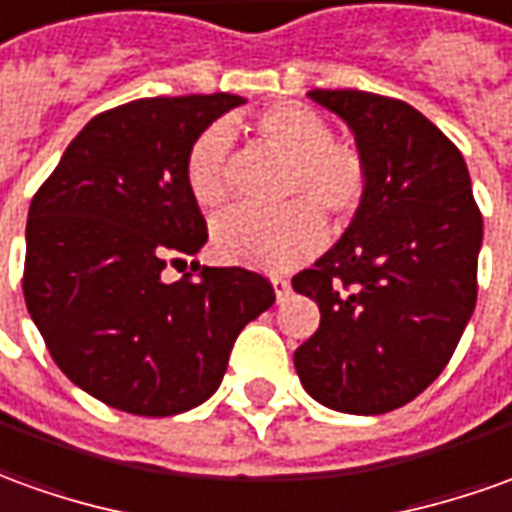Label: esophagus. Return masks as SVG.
Returning a JSON list of instances; mask_svg holds the SVG:
<instances>
[{"label": "esophagus", "mask_w": 512, "mask_h": 512, "mask_svg": "<svg viewBox=\"0 0 512 512\" xmlns=\"http://www.w3.org/2000/svg\"><path fill=\"white\" fill-rule=\"evenodd\" d=\"M270 281H273V290H276L278 301H284V298L290 295V281H287L284 276H273Z\"/></svg>", "instance_id": "obj_1"}]
</instances>
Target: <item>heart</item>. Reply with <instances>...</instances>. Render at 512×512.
Listing matches in <instances>:
<instances>
[{
	"instance_id": "b5f03b06",
	"label": "heart",
	"mask_w": 512,
	"mask_h": 512,
	"mask_svg": "<svg viewBox=\"0 0 512 512\" xmlns=\"http://www.w3.org/2000/svg\"><path fill=\"white\" fill-rule=\"evenodd\" d=\"M253 128L270 147L292 158L278 211L234 209L214 222L211 242L222 262L290 270L315 256L326 242V220L348 225L370 195L368 158L359 147L334 142L331 125L301 102H276L256 114ZM231 130L211 125L186 153V186L203 209H220L228 186Z\"/></svg>"
}]
</instances>
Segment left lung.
<instances>
[{"label": "left lung", "mask_w": 512, "mask_h": 512, "mask_svg": "<svg viewBox=\"0 0 512 512\" xmlns=\"http://www.w3.org/2000/svg\"><path fill=\"white\" fill-rule=\"evenodd\" d=\"M309 97L354 130L370 195L340 242L292 278L320 306L295 370L323 407L382 415L421 396L463 337L482 214L463 155L421 111L354 88Z\"/></svg>", "instance_id": "left-lung-1"}]
</instances>
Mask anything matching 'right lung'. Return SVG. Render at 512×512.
Wrapping results in <instances>:
<instances>
[{
    "label": "right lung",
    "mask_w": 512,
    "mask_h": 512,
    "mask_svg": "<svg viewBox=\"0 0 512 512\" xmlns=\"http://www.w3.org/2000/svg\"><path fill=\"white\" fill-rule=\"evenodd\" d=\"M236 94L144 97L74 136L27 217L24 301L55 365L88 396L164 418L220 387L239 331L276 303L245 267L178 281L209 228L186 186V153Z\"/></svg>",
    "instance_id": "right-lung-1"
}]
</instances>
